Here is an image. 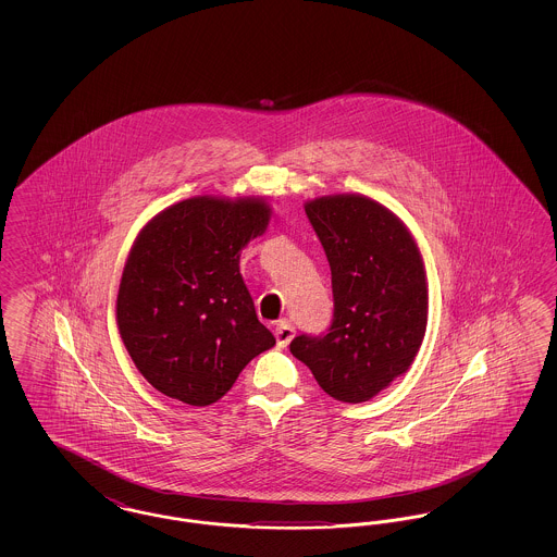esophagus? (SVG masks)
I'll list each match as a JSON object with an SVG mask.
<instances>
[{"label": "esophagus", "mask_w": 557, "mask_h": 557, "mask_svg": "<svg viewBox=\"0 0 557 557\" xmlns=\"http://www.w3.org/2000/svg\"><path fill=\"white\" fill-rule=\"evenodd\" d=\"M292 338H294V325L288 323V321H280V323L275 325V341H277V346L284 348V346L290 345Z\"/></svg>", "instance_id": "34e87169"}]
</instances>
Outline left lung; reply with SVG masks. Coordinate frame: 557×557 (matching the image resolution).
Segmentation results:
<instances>
[{
	"mask_svg": "<svg viewBox=\"0 0 557 557\" xmlns=\"http://www.w3.org/2000/svg\"><path fill=\"white\" fill-rule=\"evenodd\" d=\"M332 271L330 327L300 334L290 352L336 400L363 403L409 370L424 341L428 288L405 225L366 196L305 207Z\"/></svg>",
	"mask_w": 557,
	"mask_h": 557,
	"instance_id": "1",
	"label": "left lung"
}]
</instances>
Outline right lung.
Wrapping results in <instances>:
<instances>
[{"label": "right lung", "instance_id": "1", "mask_svg": "<svg viewBox=\"0 0 557 557\" xmlns=\"http://www.w3.org/2000/svg\"><path fill=\"white\" fill-rule=\"evenodd\" d=\"M261 200L189 198L157 214L123 271L116 321L135 368L166 397L205 407L275 345L239 275V250L265 232Z\"/></svg>", "mask_w": 557, "mask_h": 557}]
</instances>
